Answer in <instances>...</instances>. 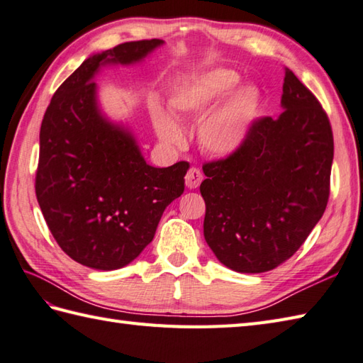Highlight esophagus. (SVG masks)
<instances>
[{"label": "esophagus", "instance_id": "34e87169", "mask_svg": "<svg viewBox=\"0 0 363 363\" xmlns=\"http://www.w3.org/2000/svg\"><path fill=\"white\" fill-rule=\"evenodd\" d=\"M201 181H203V173L199 172L198 168L191 167L186 174V186L189 189H198L199 184H201Z\"/></svg>", "mask_w": 363, "mask_h": 363}]
</instances>
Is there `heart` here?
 <instances>
[{
  "mask_svg": "<svg viewBox=\"0 0 363 363\" xmlns=\"http://www.w3.org/2000/svg\"><path fill=\"white\" fill-rule=\"evenodd\" d=\"M238 82L240 74L237 72L215 68L177 89L169 98V109L177 117H203L238 86ZM260 109L259 87L243 84L204 118L199 126V143L215 156H233L248 142L260 117ZM154 125L162 140L182 142V129L167 112L154 109Z\"/></svg>",
  "mask_w": 363,
  "mask_h": 363,
  "instance_id": "1",
  "label": "heart"
}]
</instances>
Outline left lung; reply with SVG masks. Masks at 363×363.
Here are the masks:
<instances>
[{"instance_id":"obj_1","label":"left lung","mask_w":363,"mask_h":363,"mask_svg":"<svg viewBox=\"0 0 363 363\" xmlns=\"http://www.w3.org/2000/svg\"><path fill=\"white\" fill-rule=\"evenodd\" d=\"M277 118L242 150L204 164V238L223 265L264 273L290 259L326 211L334 137L318 99L285 68Z\"/></svg>"}]
</instances>
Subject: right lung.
I'll return each mask as SVG.
<instances>
[{"label":"right lung","mask_w":363,"mask_h":363,"mask_svg":"<svg viewBox=\"0 0 363 363\" xmlns=\"http://www.w3.org/2000/svg\"><path fill=\"white\" fill-rule=\"evenodd\" d=\"M164 40L126 42L94 54L68 76L40 128L38 206L62 251L81 265L117 269L138 257L165 207L184 191L189 164H146L135 137L99 109V68L143 60Z\"/></svg>","instance_id":"1"}]
</instances>
